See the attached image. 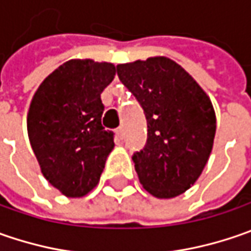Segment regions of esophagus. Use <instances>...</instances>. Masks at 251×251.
<instances>
[{"mask_svg":"<svg viewBox=\"0 0 251 251\" xmlns=\"http://www.w3.org/2000/svg\"><path fill=\"white\" fill-rule=\"evenodd\" d=\"M116 135H118V137L122 140V139L125 137V129H124L122 126H121V127H118V129H116Z\"/></svg>","mask_w":251,"mask_h":251,"instance_id":"obj_1","label":"esophagus"}]
</instances>
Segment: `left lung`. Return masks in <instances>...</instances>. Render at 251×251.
Returning <instances> with one entry per match:
<instances>
[{
	"label": "left lung",
	"instance_id": "8db88e82",
	"mask_svg": "<svg viewBox=\"0 0 251 251\" xmlns=\"http://www.w3.org/2000/svg\"><path fill=\"white\" fill-rule=\"evenodd\" d=\"M116 71L147 121L146 145L132 156L139 181L157 198L177 197L198 180L212 151L216 118L211 100L167 57L118 64Z\"/></svg>",
	"mask_w": 251,
	"mask_h": 251
}]
</instances>
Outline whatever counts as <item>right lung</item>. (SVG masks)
Here are the masks:
<instances>
[{
    "mask_svg": "<svg viewBox=\"0 0 251 251\" xmlns=\"http://www.w3.org/2000/svg\"><path fill=\"white\" fill-rule=\"evenodd\" d=\"M111 63L69 60L40 84L27 112V135L40 170L66 197H84L98 184L114 149L101 125V93L114 80Z\"/></svg>",
    "mask_w": 251,
    "mask_h": 251,
    "instance_id": "1",
    "label": "right lung"
}]
</instances>
